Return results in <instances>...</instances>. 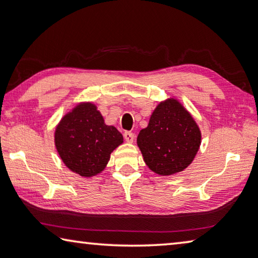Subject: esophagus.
Listing matches in <instances>:
<instances>
[{"mask_svg": "<svg viewBox=\"0 0 258 258\" xmlns=\"http://www.w3.org/2000/svg\"><path fill=\"white\" fill-rule=\"evenodd\" d=\"M124 139H125L126 142L132 143L133 140H134V134L132 132H128V131H126V132H124Z\"/></svg>", "mask_w": 258, "mask_h": 258, "instance_id": "obj_1", "label": "esophagus"}]
</instances>
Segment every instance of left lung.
I'll list each match as a JSON object with an SVG mask.
<instances>
[{"instance_id": "8db88e82", "label": "left lung", "mask_w": 258, "mask_h": 258, "mask_svg": "<svg viewBox=\"0 0 258 258\" xmlns=\"http://www.w3.org/2000/svg\"><path fill=\"white\" fill-rule=\"evenodd\" d=\"M198 125L174 99L159 103L146 128L140 131L138 146L152 172L171 175L189 166L200 147Z\"/></svg>"}]
</instances>
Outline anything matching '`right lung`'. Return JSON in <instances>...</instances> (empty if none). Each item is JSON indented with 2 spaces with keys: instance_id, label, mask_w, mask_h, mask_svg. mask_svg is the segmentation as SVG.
<instances>
[{
  "instance_id": "1",
  "label": "right lung",
  "mask_w": 258,
  "mask_h": 258,
  "mask_svg": "<svg viewBox=\"0 0 258 258\" xmlns=\"http://www.w3.org/2000/svg\"><path fill=\"white\" fill-rule=\"evenodd\" d=\"M54 142L60 158L71 171L91 177L103 171L111 152L123 143V135L104 124L93 103H82L61 119Z\"/></svg>"
}]
</instances>
